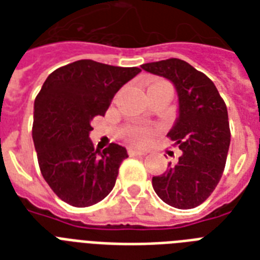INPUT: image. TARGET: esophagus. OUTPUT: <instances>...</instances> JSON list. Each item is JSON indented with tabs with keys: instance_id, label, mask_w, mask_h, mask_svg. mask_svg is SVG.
<instances>
[{
	"instance_id": "34e87169",
	"label": "esophagus",
	"mask_w": 260,
	"mask_h": 260,
	"mask_svg": "<svg viewBox=\"0 0 260 260\" xmlns=\"http://www.w3.org/2000/svg\"><path fill=\"white\" fill-rule=\"evenodd\" d=\"M128 154H129L131 156H135V155H146V151L138 150V148H135V147H129V148H128Z\"/></svg>"
}]
</instances>
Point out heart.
I'll return each mask as SVG.
<instances>
[{
	"label": "heart",
	"mask_w": 260,
	"mask_h": 260,
	"mask_svg": "<svg viewBox=\"0 0 260 260\" xmlns=\"http://www.w3.org/2000/svg\"><path fill=\"white\" fill-rule=\"evenodd\" d=\"M162 83L166 82H156L154 85H151L150 87L156 86V85H162ZM148 87V89H150ZM125 136L128 140H131L132 143H136V144H143V143H147L152 136V129L150 128H146V126H140V125H132L128 126L125 129Z\"/></svg>",
	"instance_id": "b5f03b06"
}]
</instances>
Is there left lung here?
<instances>
[{"instance_id":"1","label":"left lung","mask_w":260,"mask_h":260,"mask_svg":"<svg viewBox=\"0 0 260 260\" xmlns=\"http://www.w3.org/2000/svg\"><path fill=\"white\" fill-rule=\"evenodd\" d=\"M142 69L171 81L179 102V116L167 136L182 155L152 177V187L170 206L191 209L213 193L225 167L231 143L225 102L214 83L185 60L170 58Z\"/></svg>"}]
</instances>
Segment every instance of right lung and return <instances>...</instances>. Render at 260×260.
Instances as JSON below:
<instances>
[{
	"mask_svg": "<svg viewBox=\"0 0 260 260\" xmlns=\"http://www.w3.org/2000/svg\"><path fill=\"white\" fill-rule=\"evenodd\" d=\"M140 71L82 59L51 73L36 95L32 138L39 167L69 205L91 206L114 187L128 154L116 143L94 150L90 122L105 114L114 94Z\"/></svg>",
	"mask_w": 260,
	"mask_h": 260,
	"instance_id": "add662e5",
	"label": "right lung"
}]
</instances>
